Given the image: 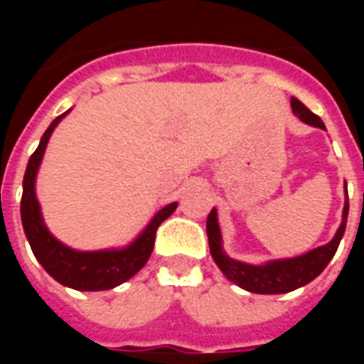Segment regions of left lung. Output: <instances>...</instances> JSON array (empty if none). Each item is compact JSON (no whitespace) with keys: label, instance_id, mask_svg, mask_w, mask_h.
<instances>
[{"label":"left lung","instance_id":"left-lung-1","mask_svg":"<svg viewBox=\"0 0 364 364\" xmlns=\"http://www.w3.org/2000/svg\"><path fill=\"white\" fill-rule=\"evenodd\" d=\"M292 111L298 119L304 120L306 124L312 127L326 128L323 122L318 114H314L306 105H302L298 99H290ZM347 213H349V200H345L343 208V222L337 230L336 237L329 244L321 245L318 250L304 253L300 257H292V259H281L271 261L265 265H247L242 261H236L228 257L222 252V237L220 228H218V220H216V210H210L208 218H206V234H208V245H210V253L216 265L230 281L236 282L237 287L250 290V292H257V294H281V292H290V290L300 289L310 281H314L318 274L328 267L331 257L336 255L339 242L345 234V224H347Z\"/></svg>","mask_w":364,"mask_h":364}]
</instances>
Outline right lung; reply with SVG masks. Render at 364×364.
<instances>
[{
	"label": "right lung",
	"instance_id": "1",
	"mask_svg": "<svg viewBox=\"0 0 364 364\" xmlns=\"http://www.w3.org/2000/svg\"><path fill=\"white\" fill-rule=\"evenodd\" d=\"M64 114L52 120V124L46 128V132L41 138L38 148L33 151V156L28 159L25 179H23L21 220H23L25 236H27L35 257L46 269V273L54 277L60 284H66L75 290H109L112 287H119L120 282L128 281L132 274L138 273L146 265V261L150 259L151 250H154L159 224L166 220L167 216H171V213L177 208V203H171L166 208H161L151 218L142 234L138 236V240L124 250L74 252L64 244H60L44 226L41 206L35 197V177L52 130L56 128Z\"/></svg>",
	"mask_w": 364,
	"mask_h": 364
}]
</instances>
